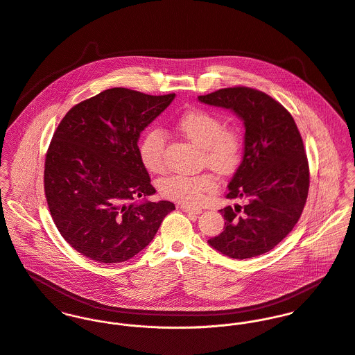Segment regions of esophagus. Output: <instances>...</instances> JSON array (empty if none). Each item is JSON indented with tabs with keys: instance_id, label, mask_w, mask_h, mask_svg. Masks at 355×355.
<instances>
[{
	"instance_id": "1",
	"label": "esophagus",
	"mask_w": 355,
	"mask_h": 355,
	"mask_svg": "<svg viewBox=\"0 0 355 355\" xmlns=\"http://www.w3.org/2000/svg\"><path fill=\"white\" fill-rule=\"evenodd\" d=\"M184 213H189V214H196V215H199V214H202V209H192V207H189V206H181L180 207Z\"/></svg>"
}]
</instances>
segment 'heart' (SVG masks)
<instances>
[{"label":"heart","mask_w":355,"mask_h":355,"mask_svg":"<svg viewBox=\"0 0 355 355\" xmlns=\"http://www.w3.org/2000/svg\"><path fill=\"white\" fill-rule=\"evenodd\" d=\"M175 126L187 140L202 149V162L215 173L229 175L239 167L243 155L241 137L236 130L226 129L219 116L203 110H191L177 119ZM164 145L166 139L160 129H149L142 136L139 155L148 171L163 170ZM214 188L215 180L210 174H177L160 182L162 195L184 206L199 205Z\"/></svg>","instance_id":"heart-1"}]
</instances>
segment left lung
<instances>
[{"instance_id": "obj_1", "label": "left lung", "mask_w": 355, "mask_h": 355, "mask_svg": "<svg viewBox=\"0 0 355 355\" xmlns=\"http://www.w3.org/2000/svg\"><path fill=\"white\" fill-rule=\"evenodd\" d=\"M198 100L230 110L245 129L243 159L226 198L247 203L219 210L225 227L209 244L233 259L262 255L293 229L306 205L310 177L300 133L280 103L251 87L219 89Z\"/></svg>"}]
</instances>
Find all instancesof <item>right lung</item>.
<instances>
[{"instance_id": "right-lung-1", "label": "right lung", "mask_w": 355, "mask_h": 355, "mask_svg": "<svg viewBox=\"0 0 355 355\" xmlns=\"http://www.w3.org/2000/svg\"><path fill=\"white\" fill-rule=\"evenodd\" d=\"M174 97L112 87L72 107L58 126L45 159V195L60 234L83 257L129 261L175 210L167 200H145L156 191L139 155L142 130Z\"/></svg>"}]
</instances>
